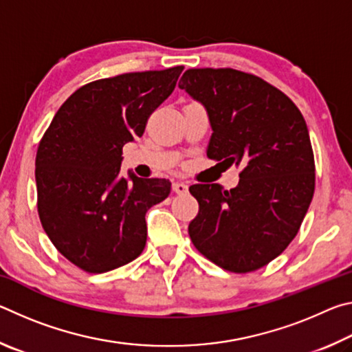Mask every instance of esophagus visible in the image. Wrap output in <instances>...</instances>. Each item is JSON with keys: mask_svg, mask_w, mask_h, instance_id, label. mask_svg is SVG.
Segmentation results:
<instances>
[{"mask_svg": "<svg viewBox=\"0 0 352 352\" xmlns=\"http://www.w3.org/2000/svg\"><path fill=\"white\" fill-rule=\"evenodd\" d=\"M172 189H174V192H177V194H186L188 184L184 182H174V184H172Z\"/></svg>", "mask_w": 352, "mask_h": 352, "instance_id": "1", "label": "esophagus"}]
</instances>
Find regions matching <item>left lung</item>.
<instances>
[{"instance_id":"left-lung-1","label":"left lung","mask_w":352,"mask_h":352,"mask_svg":"<svg viewBox=\"0 0 352 352\" xmlns=\"http://www.w3.org/2000/svg\"><path fill=\"white\" fill-rule=\"evenodd\" d=\"M208 110V158L239 168V184H192L199 212L188 233L214 264L250 273L294 241L311 205L315 162L305 118L289 96L233 68L186 69L178 83Z\"/></svg>"}]
</instances>
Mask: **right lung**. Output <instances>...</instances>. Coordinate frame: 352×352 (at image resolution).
Returning <instances> with one entry per match:
<instances>
[{
    "mask_svg": "<svg viewBox=\"0 0 352 352\" xmlns=\"http://www.w3.org/2000/svg\"><path fill=\"white\" fill-rule=\"evenodd\" d=\"M183 67L138 71L87 83L65 100L35 158L41 226L71 264L105 273L146 247V212L168 197L166 178L119 175L122 147L142 136Z\"/></svg>",
    "mask_w": 352,
    "mask_h": 352,
    "instance_id": "right-lung-1",
    "label": "right lung"
}]
</instances>
